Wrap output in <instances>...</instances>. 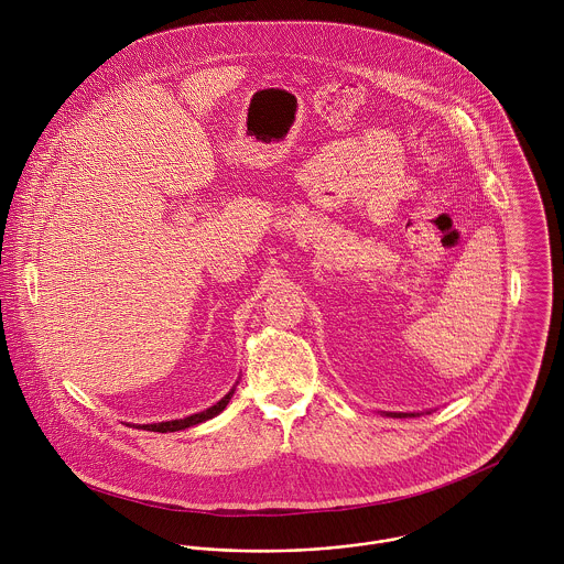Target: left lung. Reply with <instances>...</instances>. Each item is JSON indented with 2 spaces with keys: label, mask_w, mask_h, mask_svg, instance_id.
Masks as SVG:
<instances>
[{
  "label": "left lung",
  "mask_w": 564,
  "mask_h": 564,
  "mask_svg": "<svg viewBox=\"0 0 564 564\" xmlns=\"http://www.w3.org/2000/svg\"><path fill=\"white\" fill-rule=\"evenodd\" d=\"M382 414H387V416H398V419H405V416H419V414H430V410H427V412H382Z\"/></svg>",
  "instance_id": "1"
}]
</instances>
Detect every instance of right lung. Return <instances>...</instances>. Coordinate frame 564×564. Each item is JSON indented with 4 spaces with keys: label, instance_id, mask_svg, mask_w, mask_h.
<instances>
[{
    "label": "right lung",
    "instance_id": "add662e5",
    "mask_svg": "<svg viewBox=\"0 0 564 564\" xmlns=\"http://www.w3.org/2000/svg\"><path fill=\"white\" fill-rule=\"evenodd\" d=\"M237 384H239V382H237ZM237 384L228 391L226 398H221L215 405H210V408H206V410H202V412H197V414H188V416H184V419L161 421V423H143V425H137V427H139V430H150V432H162V434H166V432H177V430H186V427H193V425H197V423H204V421H208V419H213V416H217L219 412L226 410V405L230 403L235 391H237Z\"/></svg>",
    "mask_w": 564,
    "mask_h": 564
}]
</instances>
